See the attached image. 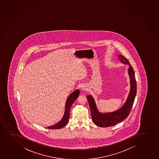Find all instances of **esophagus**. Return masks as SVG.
Returning <instances> with one entry per match:
<instances>
[{"instance_id": "obj_1", "label": "esophagus", "mask_w": 159, "mask_h": 159, "mask_svg": "<svg viewBox=\"0 0 159 159\" xmlns=\"http://www.w3.org/2000/svg\"><path fill=\"white\" fill-rule=\"evenodd\" d=\"M88 87L87 85L84 84L81 86V90L82 91H87V90Z\"/></svg>"}]
</instances>
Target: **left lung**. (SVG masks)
I'll list each match as a JSON object with an SVG mask.
<instances>
[{
	"instance_id": "obj_1",
	"label": "left lung",
	"mask_w": 159,
	"mask_h": 159,
	"mask_svg": "<svg viewBox=\"0 0 159 159\" xmlns=\"http://www.w3.org/2000/svg\"><path fill=\"white\" fill-rule=\"evenodd\" d=\"M120 61L128 65V74L130 80V90L125 102L121 108L112 112L101 113L98 109L93 98L88 95L87 100L90 108L91 117L93 123L100 127L113 126L126 119L131 110L137 94V82L133 68L126 58L122 55L118 56Z\"/></svg>"
}]
</instances>
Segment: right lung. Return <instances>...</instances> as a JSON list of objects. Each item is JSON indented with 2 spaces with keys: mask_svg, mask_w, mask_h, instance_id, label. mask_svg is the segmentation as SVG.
Listing matches in <instances>:
<instances>
[{
  "mask_svg": "<svg viewBox=\"0 0 159 159\" xmlns=\"http://www.w3.org/2000/svg\"><path fill=\"white\" fill-rule=\"evenodd\" d=\"M79 93H80V90L79 89H77L74 91V92H72L68 96L66 103L65 113L62 119L56 125L47 127V129H53V130L59 129L62 128L67 125L68 122L69 117H70V108L74 101H75L77 99V98L78 97Z\"/></svg>",
  "mask_w": 159,
  "mask_h": 159,
  "instance_id": "obj_1",
  "label": "right lung"
}]
</instances>
